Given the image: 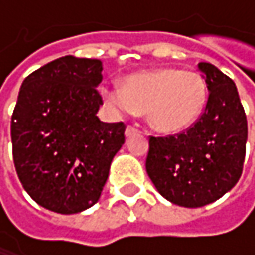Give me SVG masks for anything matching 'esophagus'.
Masks as SVG:
<instances>
[{
    "label": "esophagus",
    "instance_id": "34e87169",
    "mask_svg": "<svg viewBox=\"0 0 255 255\" xmlns=\"http://www.w3.org/2000/svg\"><path fill=\"white\" fill-rule=\"evenodd\" d=\"M137 132H140V131L135 127H132V126H128L127 129H126V135H127V137H131V135H134V134H137Z\"/></svg>",
    "mask_w": 255,
    "mask_h": 255
}]
</instances>
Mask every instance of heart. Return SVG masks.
Wrapping results in <instances>:
<instances>
[{
	"label": "heart",
	"mask_w": 255,
	"mask_h": 255,
	"mask_svg": "<svg viewBox=\"0 0 255 255\" xmlns=\"http://www.w3.org/2000/svg\"><path fill=\"white\" fill-rule=\"evenodd\" d=\"M100 96L114 117L147 112L152 128L173 134L195 124L205 108L208 90L198 72L161 68L132 74L123 87L106 82Z\"/></svg>",
	"instance_id": "heart-1"
}]
</instances>
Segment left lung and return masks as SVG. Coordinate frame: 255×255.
<instances>
[{
	"mask_svg": "<svg viewBox=\"0 0 255 255\" xmlns=\"http://www.w3.org/2000/svg\"><path fill=\"white\" fill-rule=\"evenodd\" d=\"M208 88L202 115L186 131L150 137L146 171L170 202L198 208L228 193L242 174L247 117L235 82L211 63H199Z\"/></svg>",
	"mask_w": 255,
	"mask_h": 255,
	"instance_id": "left-lung-1",
	"label": "left lung"
}]
</instances>
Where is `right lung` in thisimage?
<instances>
[{
  "label": "right lung",
  "mask_w": 255,
  "mask_h": 255,
  "mask_svg": "<svg viewBox=\"0 0 255 255\" xmlns=\"http://www.w3.org/2000/svg\"><path fill=\"white\" fill-rule=\"evenodd\" d=\"M102 62L65 56L25 78L11 117L13 159L20 183L41 207L75 214L93 207L124 123H102Z\"/></svg>",
  "instance_id": "1"
}]
</instances>
